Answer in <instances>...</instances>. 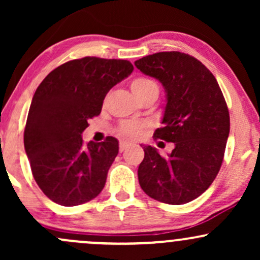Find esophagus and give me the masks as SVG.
I'll return each mask as SVG.
<instances>
[{"mask_svg": "<svg viewBox=\"0 0 260 260\" xmlns=\"http://www.w3.org/2000/svg\"><path fill=\"white\" fill-rule=\"evenodd\" d=\"M129 147H131V143H128V142H121V143H120V151L126 150V149L129 148Z\"/></svg>", "mask_w": 260, "mask_h": 260, "instance_id": "1", "label": "esophagus"}]
</instances>
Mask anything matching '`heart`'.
<instances>
[{
  "label": "heart",
  "instance_id": "b5f03b06",
  "mask_svg": "<svg viewBox=\"0 0 260 260\" xmlns=\"http://www.w3.org/2000/svg\"><path fill=\"white\" fill-rule=\"evenodd\" d=\"M131 89H132L133 94L138 96L140 94H144L148 91H159V86L153 79L147 78V77H139L132 80L131 83ZM147 128V123L139 121H126L120 124L118 127V132L121 136L129 137V138H136L142 134L143 131Z\"/></svg>",
  "mask_w": 260,
  "mask_h": 260
}]
</instances>
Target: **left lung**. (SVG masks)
<instances>
[{"label":"left lung","mask_w":260,"mask_h":260,"mask_svg":"<svg viewBox=\"0 0 260 260\" xmlns=\"http://www.w3.org/2000/svg\"><path fill=\"white\" fill-rule=\"evenodd\" d=\"M134 64L165 89L164 127L154 137L175 144L168 156L143 147L139 184L155 201L186 204L208 189L221 168L230 133L225 98L213 73L187 53L157 52Z\"/></svg>","instance_id":"8db88e82"}]
</instances>
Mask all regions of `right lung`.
Segmentation results:
<instances>
[{
  "label": "right lung",
  "mask_w": 260,
  "mask_h": 260,
  "mask_svg": "<svg viewBox=\"0 0 260 260\" xmlns=\"http://www.w3.org/2000/svg\"><path fill=\"white\" fill-rule=\"evenodd\" d=\"M133 72L127 59L83 57L58 66L32 96L24 148L34 180L44 194L63 207L100 194L118 154V140L84 144L88 121L100 115L112 86Z\"/></svg>",
  "instance_id": "add662e5"
}]
</instances>
